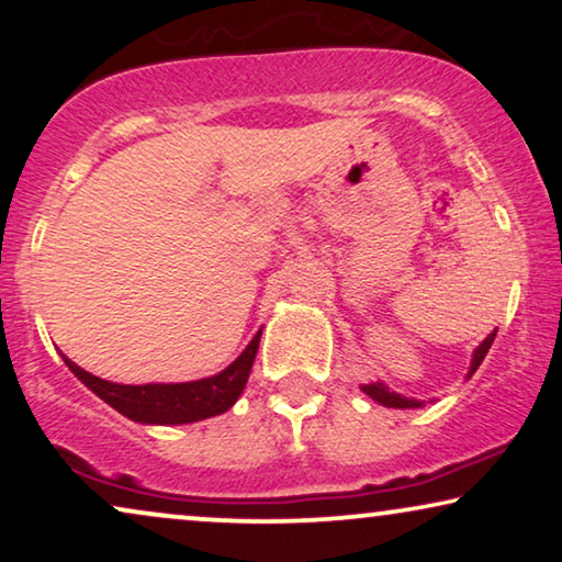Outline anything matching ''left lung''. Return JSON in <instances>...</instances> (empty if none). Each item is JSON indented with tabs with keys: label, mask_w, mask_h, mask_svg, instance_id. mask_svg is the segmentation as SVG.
<instances>
[{
	"label": "left lung",
	"mask_w": 562,
	"mask_h": 562,
	"mask_svg": "<svg viewBox=\"0 0 562 562\" xmlns=\"http://www.w3.org/2000/svg\"><path fill=\"white\" fill-rule=\"evenodd\" d=\"M494 337H496V329L479 345V348H475L471 373H475V368L483 363V358H486V352L491 348V342H494ZM363 391L373 398V402H379L383 406H394V409H414V406H419L417 398H404L402 394H394V391H389L386 386H383V383H368V386H363Z\"/></svg>",
	"instance_id": "obj_1"
}]
</instances>
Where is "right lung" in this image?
<instances>
[{
    "label": "right lung",
    "mask_w": 562,
    "mask_h": 562,
    "mask_svg": "<svg viewBox=\"0 0 562 562\" xmlns=\"http://www.w3.org/2000/svg\"><path fill=\"white\" fill-rule=\"evenodd\" d=\"M260 342V333L252 337L243 356L227 366L225 371L212 375V379L191 381V383H145V386H122V383H110L97 379L79 368L71 360L66 366L71 368L76 379L94 391L99 398L125 414L135 422L145 425H187V422H199L214 414L227 412L243 394L245 381H248L252 360H256Z\"/></svg>",
    "instance_id": "obj_1"
}]
</instances>
